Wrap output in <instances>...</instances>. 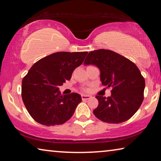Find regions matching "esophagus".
<instances>
[{"instance_id":"34e87169","label":"esophagus","mask_w":161,"mask_h":161,"mask_svg":"<svg viewBox=\"0 0 161 161\" xmlns=\"http://www.w3.org/2000/svg\"><path fill=\"white\" fill-rule=\"evenodd\" d=\"M92 97L91 95H85V94H82L81 95V99L83 100H87V99H91Z\"/></svg>"}]
</instances>
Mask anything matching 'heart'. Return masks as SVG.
<instances>
[{
	"instance_id": "obj_1",
	"label": "heart",
	"mask_w": 161,
	"mask_h": 161,
	"mask_svg": "<svg viewBox=\"0 0 161 161\" xmlns=\"http://www.w3.org/2000/svg\"><path fill=\"white\" fill-rule=\"evenodd\" d=\"M85 90H88V89H85Z\"/></svg>"
}]
</instances>
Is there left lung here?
I'll use <instances>...</instances> for the list:
<instances>
[{"label": "left lung", "instance_id": "obj_1", "mask_svg": "<svg viewBox=\"0 0 161 161\" xmlns=\"http://www.w3.org/2000/svg\"><path fill=\"white\" fill-rule=\"evenodd\" d=\"M94 64L100 70L103 86L111 89V95H97L99 105L93 113L101 121L119 124L134 115L143 100L145 80L133 62L115 52L103 50L90 52L84 62Z\"/></svg>", "mask_w": 161, "mask_h": 161}]
</instances>
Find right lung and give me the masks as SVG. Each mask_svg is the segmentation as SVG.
<instances>
[{
	"mask_svg": "<svg viewBox=\"0 0 161 161\" xmlns=\"http://www.w3.org/2000/svg\"><path fill=\"white\" fill-rule=\"evenodd\" d=\"M87 52H58L32 65L22 81L21 96L30 115L45 126L60 125L68 121L81 102L79 94L62 95L59 86L72 77Z\"/></svg>",
	"mask_w": 161,
	"mask_h": 161,
	"instance_id": "1",
	"label": "right lung"
}]
</instances>
